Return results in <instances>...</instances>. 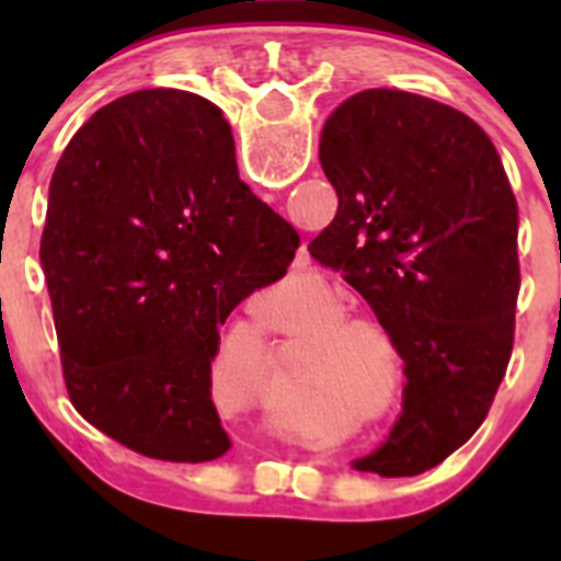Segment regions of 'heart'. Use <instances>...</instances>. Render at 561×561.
I'll return each mask as SVG.
<instances>
[{
	"mask_svg": "<svg viewBox=\"0 0 561 561\" xmlns=\"http://www.w3.org/2000/svg\"><path fill=\"white\" fill-rule=\"evenodd\" d=\"M359 325H370V323H365V320H336V323L329 329V336L348 334L351 329H359ZM381 336H385V334H381ZM340 359H342V356H340V351H336V345L323 354V365H336Z\"/></svg>",
	"mask_w": 561,
	"mask_h": 561,
	"instance_id": "b5f03b06",
	"label": "heart"
}]
</instances>
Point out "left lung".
I'll list each match as a JSON object with an SVG mask.
<instances>
[{
    "label": "left lung",
    "instance_id": "1",
    "mask_svg": "<svg viewBox=\"0 0 561 561\" xmlns=\"http://www.w3.org/2000/svg\"><path fill=\"white\" fill-rule=\"evenodd\" d=\"M320 165L340 207L311 255L368 300L408 376L388 440L354 469L421 474L483 424L512 356L517 199L472 117L401 89L342 101Z\"/></svg>",
    "mask_w": 561,
    "mask_h": 561
}]
</instances>
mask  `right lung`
<instances>
[{
  "label": "right lung",
  "mask_w": 561,
  "mask_h": 561,
  "mask_svg": "<svg viewBox=\"0 0 561 561\" xmlns=\"http://www.w3.org/2000/svg\"><path fill=\"white\" fill-rule=\"evenodd\" d=\"M297 247L295 227L238 180L219 106L140 89L98 108L58 160L42 236L72 408L146 458H221L219 325L286 275Z\"/></svg>",
  "instance_id": "add662e5"
}]
</instances>
